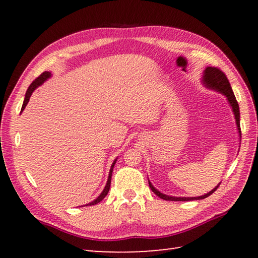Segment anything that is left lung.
I'll use <instances>...</instances> for the list:
<instances>
[{
  "label": "left lung",
  "instance_id": "obj_1",
  "mask_svg": "<svg viewBox=\"0 0 258 258\" xmlns=\"http://www.w3.org/2000/svg\"><path fill=\"white\" fill-rule=\"evenodd\" d=\"M203 81H204V84H206V86L211 87V89L216 90L218 92L223 93L224 95L227 97L228 102L231 103V106L233 108V112L235 115V118H236V124L238 127V132L240 133V125H239V107H238V103L236 101V97H235L233 90L231 87V84L227 80V76L225 75V73L222 72L221 69L215 68V67H208L206 68L205 72H204V76H203ZM149 185L151 189L154 191V194H156L158 197H161L162 200L165 201H175V202H187V201H194V200H203L206 199L210 195H212L214 191H215L218 187V185L216 186L215 188L212 189L210 193H207L203 196L200 197H173V196H167L165 194H162L161 191H158L156 188H154L150 180H149Z\"/></svg>",
  "mask_w": 258,
  "mask_h": 258
}]
</instances>
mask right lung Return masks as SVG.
I'll return each instance as SVG.
<instances>
[{
    "label": "right lung",
    "mask_w": 258,
    "mask_h": 258,
    "mask_svg": "<svg viewBox=\"0 0 258 258\" xmlns=\"http://www.w3.org/2000/svg\"><path fill=\"white\" fill-rule=\"evenodd\" d=\"M50 75H51V73H48V72H44V73H42L40 76H38V78H36L34 81L32 82L31 85L29 86V89H27V91H26L25 98H24V102H23V105H22V109H21V111H23V109H24V108H25V106H26V104L29 103V101H30V97H31V95H32L33 91H34V90L36 89V87H37L38 85H41V84L43 83V82H44L46 79L50 78ZM115 162H116V161H114V163L112 164V166H111V171H109V174H108V179H107V183H106L105 188L103 189V191H102V193H101V195L98 196L95 201L91 202L90 204H86V206H91V205H95V204H97V203H100V202H101V201L104 199V197H105V196L107 195L108 190H109V187H111L112 172H113V167H114V165H115Z\"/></svg>",
    "instance_id": "add662e5"
}]
</instances>
